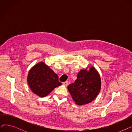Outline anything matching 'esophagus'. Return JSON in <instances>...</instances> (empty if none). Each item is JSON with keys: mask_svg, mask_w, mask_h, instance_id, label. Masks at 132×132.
I'll return each instance as SVG.
<instances>
[{"mask_svg": "<svg viewBox=\"0 0 132 132\" xmlns=\"http://www.w3.org/2000/svg\"><path fill=\"white\" fill-rule=\"evenodd\" d=\"M68 84V81H65V82H63V85H64V86H65L66 87L67 86Z\"/></svg>", "mask_w": 132, "mask_h": 132, "instance_id": "esophagus-1", "label": "esophagus"}]
</instances>
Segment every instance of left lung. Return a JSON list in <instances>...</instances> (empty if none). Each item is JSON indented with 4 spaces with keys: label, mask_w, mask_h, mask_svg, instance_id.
Wrapping results in <instances>:
<instances>
[{
    "label": "left lung",
    "mask_w": 132,
    "mask_h": 132,
    "mask_svg": "<svg viewBox=\"0 0 132 132\" xmlns=\"http://www.w3.org/2000/svg\"><path fill=\"white\" fill-rule=\"evenodd\" d=\"M101 88L100 75L93 66L88 71L81 70L74 83L67 87L75 104L79 105L92 102L99 94Z\"/></svg>",
    "instance_id": "1"
}]
</instances>
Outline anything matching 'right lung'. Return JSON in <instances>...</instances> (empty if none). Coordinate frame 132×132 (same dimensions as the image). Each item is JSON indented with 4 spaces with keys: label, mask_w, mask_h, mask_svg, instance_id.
I'll return each instance as SVG.
<instances>
[{
    "label": "right lung",
    "mask_w": 132,
    "mask_h": 132,
    "mask_svg": "<svg viewBox=\"0 0 132 132\" xmlns=\"http://www.w3.org/2000/svg\"><path fill=\"white\" fill-rule=\"evenodd\" d=\"M27 81L31 91L42 97L61 85L57 74L43 62H39L31 68Z\"/></svg>",
    "instance_id": "1"
}]
</instances>
